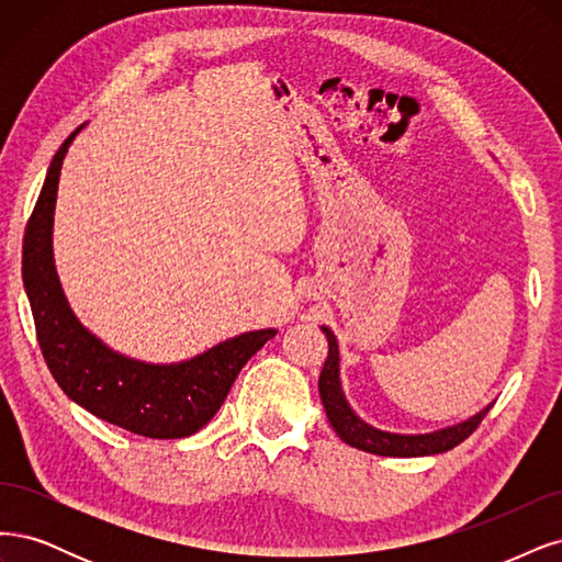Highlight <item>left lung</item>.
Returning a JSON list of instances; mask_svg holds the SVG:
<instances>
[{"mask_svg": "<svg viewBox=\"0 0 562 562\" xmlns=\"http://www.w3.org/2000/svg\"><path fill=\"white\" fill-rule=\"evenodd\" d=\"M322 334L329 340V355L319 373V396L334 431L352 448L373 452V456H385V458L437 456V452H446L450 448H456L458 443H462L469 434L481 425L485 413L493 408V404H487L483 411L472 415V418H467L458 425H448L443 429L427 431V434H400V431L378 429L361 420L348 404L346 394H342V383H340L338 340L334 331L329 327H324V324H322Z\"/></svg>", "mask_w": 562, "mask_h": 562, "instance_id": "left-lung-1", "label": "left lung"}]
</instances>
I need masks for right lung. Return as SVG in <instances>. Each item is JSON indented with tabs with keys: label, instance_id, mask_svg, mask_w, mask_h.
<instances>
[{
	"label": "right lung",
	"instance_id": "right-lung-1",
	"mask_svg": "<svg viewBox=\"0 0 562 562\" xmlns=\"http://www.w3.org/2000/svg\"><path fill=\"white\" fill-rule=\"evenodd\" d=\"M71 133L53 156L40 201L25 228L23 284L40 348L60 390L95 418L149 439H182L205 427L251 355L276 329L245 331L172 364H151L112 350L88 331L63 292L53 259V212Z\"/></svg>",
	"mask_w": 562,
	"mask_h": 562
}]
</instances>
